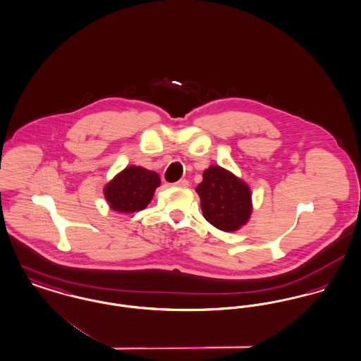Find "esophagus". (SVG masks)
Wrapping results in <instances>:
<instances>
[{"instance_id": "34e87169", "label": "esophagus", "mask_w": 361, "mask_h": 361, "mask_svg": "<svg viewBox=\"0 0 361 361\" xmlns=\"http://www.w3.org/2000/svg\"><path fill=\"white\" fill-rule=\"evenodd\" d=\"M174 185H176V187H181V188H187V187L190 185V181L184 178V180H180V181H177Z\"/></svg>"}]
</instances>
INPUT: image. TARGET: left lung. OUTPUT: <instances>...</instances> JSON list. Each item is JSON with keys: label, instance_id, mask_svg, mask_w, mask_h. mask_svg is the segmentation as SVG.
<instances>
[{"label": "left lung", "instance_id": "left-lung-1", "mask_svg": "<svg viewBox=\"0 0 361 361\" xmlns=\"http://www.w3.org/2000/svg\"><path fill=\"white\" fill-rule=\"evenodd\" d=\"M203 217L224 232H235L246 225L252 212L250 187L232 171L213 166L203 171L196 187Z\"/></svg>", "mask_w": 361, "mask_h": 361}]
</instances>
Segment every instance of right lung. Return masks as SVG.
<instances>
[{
    "instance_id": "add662e5",
    "label": "right lung",
    "mask_w": 361,
    "mask_h": 361,
    "mask_svg": "<svg viewBox=\"0 0 361 361\" xmlns=\"http://www.w3.org/2000/svg\"><path fill=\"white\" fill-rule=\"evenodd\" d=\"M159 185L161 177L157 171L132 165L107 183L103 192L111 210L130 214L145 209Z\"/></svg>"
}]
</instances>
